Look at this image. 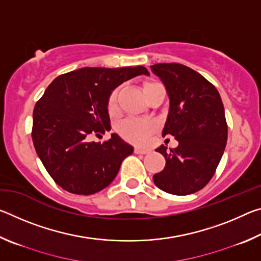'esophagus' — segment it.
<instances>
[{
  "label": "esophagus",
  "mask_w": 261,
  "mask_h": 261,
  "mask_svg": "<svg viewBox=\"0 0 261 261\" xmlns=\"http://www.w3.org/2000/svg\"><path fill=\"white\" fill-rule=\"evenodd\" d=\"M135 153L136 154H147L149 153V149L147 148H141V147H135Z\"/></svg>",
  "instance_id": "esophagus-1"
}]
</instances>
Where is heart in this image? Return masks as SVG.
<instances>
[{
	"mask_svg": "<svg viewBox=\"0 0 261 261\" xmlns=\"http://www.w3.org/2000/svg\"><path fill=\"white\" fill-rule=\"evenodd\" d=\"M152 84L154 83H146L144 85V88L148 85H152ZM117 95H118L117 90L114 91L113 93L109 95V99H108L109 110H113L115 107H116ZM153 129H154V125L151 122L137 120V118H129V120H126L122 123L120 127H118V131H120L121 136L124 139L132 141V143L144 144L147 141L148 136L151 135Z\"/></svg>",
	"mask_w": 261,
	"mask_h": 261,
	"instance_id": "obj_1",
	"label": "heart"
}]
</instances>
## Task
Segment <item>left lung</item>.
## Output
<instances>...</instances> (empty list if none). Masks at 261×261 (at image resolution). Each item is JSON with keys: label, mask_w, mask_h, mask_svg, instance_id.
Here are the masks:
<instances>
[{"label": "left lung", "mask_w": 261, "mask_h": 261, "mask_svg": "<svg viewBox=\"0 0 261 261\" xmlns=\"http://www.w3.org/2000/svg\"><path fill=\"white\" fill-rule=\"evenodd\" d=\"M151 69L169 96L162 136L171 135L178 141L170 152L165 145L155 149L165 156L166 167L153 180L162 191L187 196L210 182L223 155L228 137L224 107L213 84L191 68L158 63Z\"/></svg>", "instance_id": "1"}]
</instances>
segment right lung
<instances>
[{
    "mask_svg": "<svg viewBox=\"0 0 261 261\" xmlns=\"http://www.w3.org/2000/svg\"><path fill=\"white\" fill-rule=\"evenodd\" d=\"M149 72L145 67L82 68L50 83L33 110L32 139L48 174L62 189L93 194L107 188L134 147L112 134L107 141H87L109 131L108 99L129 79Z\"/></svg>",
    "mask_w": 261,
    "mask_h": 261,
    "instance_id": "add662e5",
    "label": "right lung"
}]
</instances>
